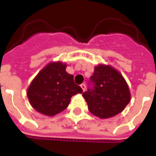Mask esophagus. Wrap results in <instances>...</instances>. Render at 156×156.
<instances>
[{
    "mask_svg": "<svg viewBox=\"0 0 156 156\" xmlns=\"http://www.w3.org/2000/svg\"><path fill=\"white\" fill-rule=\"evenodd\" d=\"M80 87H81L82 89H83V91L84 92L85 89H86V85H85L84 83H82V84L80 85Z\"/></svg>",
    "mask_w": 156,
    "mask_h": 156,
    "instance_id": "1",
    "label": "esophagus"
}]
</instances>
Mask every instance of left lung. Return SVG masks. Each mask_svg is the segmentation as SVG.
Here are the masks:
<instances>
[{"label":"left lung","mask_w":156,"mask_h":156,"mask_svg":"<svg viewBox=\"0 0 156 156\" xmlns=\"http://www.w3.org/2000/svg\"><path fill=\"white\" fill-rule=\"evenodd\" d=\"M93 88L83 94L88 110L100 119L114 117L130 101V92L124 77L109 65L99 64L90 78Z\"/></svg>","instance_id":"obj_1"}]
</instances>
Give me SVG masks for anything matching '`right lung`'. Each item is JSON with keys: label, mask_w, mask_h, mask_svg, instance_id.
I'll use <instances>...</instances> for the list:
<instances>
[{"label": "right lung", "mask_w": 156, "mask_h": 156, "mask_svg": "<svg viewBox=\"0 0 156 156\" xmlns=\"http://www.w3.org/2000/svg\"><path fill=\"white\" fill-rule=\"evenodd\" d=\"M66 68L67 64L62 62H49L29 85L27 98L37 112L54 116L67 108L73 95L83 93Z\"/></svg>", "instance_id": "add662e5"}]
</instances>
